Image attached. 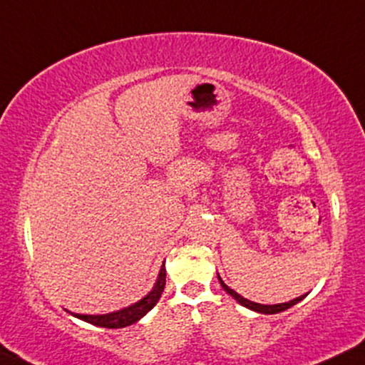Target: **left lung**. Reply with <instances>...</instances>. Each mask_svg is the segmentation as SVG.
I'll return each mask as SVG.
<instances>
[{"label":"left lung","instance_id":"8db88e82","mask_svg":"<svg viewBox=\"0 0 365 365\" xmlns=\"http://www.w3.org/2000/svg\"><path fill=\"white\" fill-rule=\"evenodd\" d=\"M218 281H220V284H222L223 289L227 291L228 294H230L233 299H237V303H240L242 307H245V308L252 309V312L264 313V314H276V313L286 312L287 308L294 307L296 303H299L301 299H304V298H307V296H308V292H307V294H303V296H299V298H294V299L287 301V303H279V304H260V303H254V301L247 299V298H244V296H240V294H238V292H235V291H233V289H230V287H228L227 284H225V282H223V279L220 277V274H218Z\"/></svg>","mask_w":365,"mask_h":365}]
</instances>
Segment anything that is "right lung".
<instances>
[{
    "instance_id": "right-lung-1",
    "label": "right lung",
    "mask_w": 365,
    "mask_h": 365,
    "mask_svg": "<svg viewBox=\"0 0 365 365\" xmlns=\"http://www.w3.org/2000/svg\"><path fill=\"white\" fill-rule=\"evenodd\" d=\"M165 287V264H162L159 276H157V281L152 291L148 294L143 296L142 299H138L137 303L130 304V307H125L121 309H116V312L105 313V314H79V313H71L73 317L79 318V320L91 323L94 327H103V328H123L130 327L133 323H137L140 318L145 317V314L150 312L152 308L155 307L157 301H159L162 291Z\"/></svg>"
}]
</instances>
